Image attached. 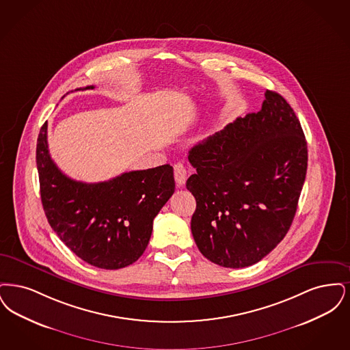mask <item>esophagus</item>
Returning a JSON list of instances; mask_svg holds the SVG:
<instances>
[{
	"instance_id": "1",
	"label": "esophagus",
	"mask_w": 350,
	"mask_h": 350,
	"mask_svg": "<svg viewBox=\"0 0 350 350\" xmlns=\"http://www.w3.org/2000/svg\"><path fill=\"white\" fill-rule=\"evenodd\" d=\"M174 178H175V182L180 187L187 179V170L183 166L182 163H175L174 165Z\"/></svg>"
}]
</instances>
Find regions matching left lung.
<instances>
[{
    "label": "left lung",
    "mask_w": 350,
    "mask_h": 350,
    "mask_svg": "<svg viewBox=\"0 0 350 350\" xmlns=\"http://www.w3.org/2000/svg\"><path fill=\"white\" fill-rule=\"evenodd\" d=\"M258 113L230 122L189 150L196 172L191 230L200 252L225 268L256 264L289 231L307 171V142L293 108L267 90Z\"/></svg>",
    "instance_id": "1"
}]
</instances>
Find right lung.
Segmentation results:
<instances>
[{"label":"right lung","mask_w":350,"mask_h":350,"mask_svg":"<svg viewBox=\"0 0 350 350\" xmlns=\"http://www.w3.org/2000/svg\"><path fill=\"white\" fill-rule=\"evenodd\" d=\"M46 126V122L38 137L36 166L51 228L78 258L96 268L133 264L150 241L152 219L175 191L174 168L163 165L107 182H77L52 161Z\"/></svg>","instance_id":"obj_1"}]
</instances>
